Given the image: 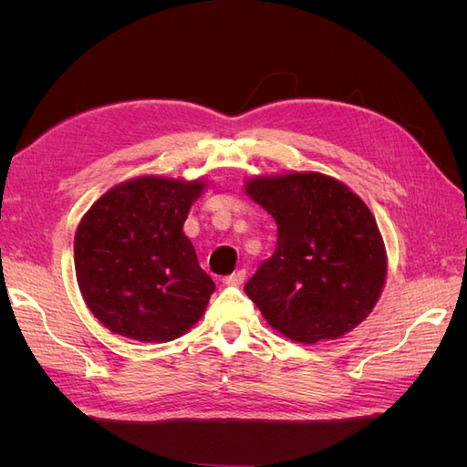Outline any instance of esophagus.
Here are the masks:
<instances>
[{"label": "esophagus", "mask_w": 467, "mask_h": 467, "mask_svg": "<svg viewBox=\"0 0 467 467\" xmlns=\"http://www.w3.org/2000/svg\"><path fill=\"white\" fill-rule=\"evenodd\" d=\"M244 282H245V271H244V268H242V271H235L234 275L223 278V285H228V286H242Z\"/></svg>", "instance_id": "obj_1"}]
</instances>
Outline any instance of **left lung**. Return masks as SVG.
Segmentation results:
<instances>
[{"label":"left lung","instance_id":"8db88e82","mask_svg":"<svg viewBox=\"0 0 467 467\" xmlns=\"http://www.w3.org/2000/svg\"><path fill=\"white\" fill-rule=\"evenodd\" d=\"M245 192L278 228L273 257L244 288L266 323L314 345L368 317L386 285L388 255L360 196L316 171L253 177Z\"/></svg>","mask_w":467,"mask_h":467}]
</instances>
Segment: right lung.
<instances>
[{
	"label": "right lung",
	"instance_id": "right-lung-1",
	"mask_svg": "<svg viewBox=\"0 0 467 467\" xmlns=\"http://www.w3.org/2000/svg\"><path fill=\"white\" fill-rule=\"evenodd\" d=\"M204 179L144 175L109 189L76 230V276L112 333L165 343L199 321L216 285L182 232Z\"/></svg>",
	"mask_w": 467,
	"mask_h": 467
}]
</instances>
